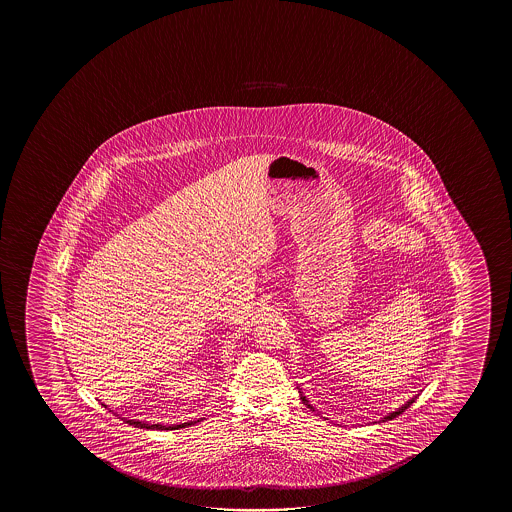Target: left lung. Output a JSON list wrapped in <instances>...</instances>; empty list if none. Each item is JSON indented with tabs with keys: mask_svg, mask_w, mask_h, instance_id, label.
I'll return each mask as SVG.
<instances>
[{
	"mask_svg": "<svg viewBox=\"0 0 512 512\" xmlns=\"http://www.w3.org/2000/svg\"><path fill=\"white\" fill-rule=\"evenodd\" d=\"M302 400H303V403H305V405H307V407H310L309 402H307V400H305V396H302ZM412 402H414V400H411V402L405 403V405H403V407H402V409H400V411L393 412V414H389V416H386V418H384V419L396 418V416H398V414H402V412L405 411V409H407V407H409V405H412ZM310 409H312V407H310Z\"/></svg>",
	"mask_w": 512,
	"mask_h": 512,
	"instance_id": "1",
	"label": "left lung"
}]
</instances>
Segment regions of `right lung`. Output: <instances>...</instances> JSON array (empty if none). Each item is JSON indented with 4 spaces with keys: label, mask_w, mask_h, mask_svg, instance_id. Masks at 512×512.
I'll return each mask as SVG.
<instances>
[{
    "label": "right lung",
    "mask_w": 512,
    "mask_h": 512,
    "mask_svg": "<svg viewBox=\"0 0 512 512\" xmlns=\"http://www.w3.org/2000/svg\"><path fill=\"white\" fill-rule=\"evenodd\" d=\"M198 421H200V419H198ZM128 423H130V425H134V427L153 428V430H178V428L189 427V425H193L196 421H189V423H182V425H173V427H166V425H148V423H143V421H134V419H128Z\"/></svg>",
    "instance_id": "1"
}]
</instances>
